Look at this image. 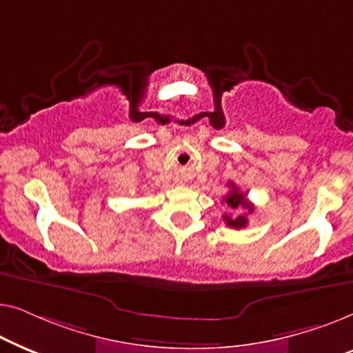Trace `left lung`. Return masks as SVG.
I'll use <instances>...</instances> for the list:
<instances>
[{
  "instance_id": "1",
  "label": "left lung",
  "mask_w": 353,
  "mask_h": 353,
  "mask_svg": "<svg viewBox=\"0 0 353 353\" xmlns=\"http://www.w3.org/2000/svg\"><path fill=\"white\" fill-rule=\"evenodd\" d=\"M228 186H231V190H230L228 194L223 197L226 205L231 207L233 210L239 209V207H243V209H248L249 212H252L254 207L250 205L248 201H245V196L243 194V192H239L238 188H236L231 181L228 183ZM223 220L226 221V225L231 226V228H234V230H241V228H244L245 225H248V216H245V215H238V216H234V219H231L230 215H223Z\"/></svg>"
}]
</instances>
